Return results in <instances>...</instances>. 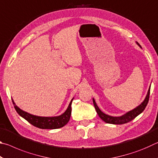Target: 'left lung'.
<instances>
[{
  "label": "left lung",
  "instance_id": "1",
  "mask_svg": "<svg viewBox=\"0 0 158 158\" xmlns=\"http://www.w3.org/2000/svg\"><path fill=\"white\" fill-rule=\"evenodd\" d=\"M136 43H137V44L139 47L141 48V45L139 44L137 42H136ZM150 90H151V85H150V88L148 89V93H147V95L146 96L145 99H144V100L139 105L134 109H132V110L127 112L126 114L122 115L121 116H109V115L103 113V112L100 110V108L98 107V106L97 105V104H96L94 98H93V105L95 106V110L97 111L98 116H100V118L102 120V121L106 123L115 124V125H121V124L127 123L132 121L134 118H135L137 116H139L140 114L142 113L144 109H145L147 104H148V100H149Z\"/></svg>",
  "mask_w": 158,
  "mask_h": 158
}]
</instances>
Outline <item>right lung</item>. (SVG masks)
Masks as SVG:
<instances>
[{
    "label": "right lung",
    "instance_id": "right-lung-1",
    "mask_svg": "<svg viewBox=\"0 0 158 158\" xmlns=\"http://www.w3.org/2000/svg\"><path fill=\"white\" fill-rule=\"evenodd\" d=\"M73 98L66 111L60 116H51V117H44V116H35V115L31 114L28 112L23 111L19 107L15 105L14 100H12L13 105H14L15 110L19 116H21L23 118L26 119L28 123H30L34 126H35L40 129H58L60 128L68 123L69 121L71 116L72 108L71 105L73 100Z\"/></svg>",
    "mask_w": 158,
    "mask_h": 158
}]
</instances>
